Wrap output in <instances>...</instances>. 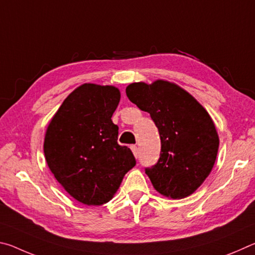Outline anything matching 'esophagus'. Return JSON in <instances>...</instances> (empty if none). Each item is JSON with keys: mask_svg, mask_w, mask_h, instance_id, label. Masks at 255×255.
Masks as SVG:
<instances>
[{"mask_svg": "<svg viewBox=\"0 0 255 255\" xmlns=\"http://www.w3.org/2000/svg\"><path fill=\"white\" fill-rule=\"evenodd\" d=\"M130 148H131V150H132L133 155H135V157H138V148H137V146H136V145H132Z\"/></svg>", "mask_w": 255, "mask_h": 255, "instance_id": "34e87169", "label": "esophagus"}]
</instances>
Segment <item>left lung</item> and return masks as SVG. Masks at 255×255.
Listing matches in <instances>:
<instances>
[{
    "instance_id": "1",
    "label": "left lung",
    "mask_w": 255,
    "mask_h": 255,
    "mask_svg": "<svg viewBox=\"0 0 255 255\" xmlns=\"http://www.w3.org/2000/svg\"><path fill=\"white\" fill-rule=\"evenodd\" d=\"M129 100L148 112L161 137V154L145 173L161 195L182 199L200 187L217 156L219 138L213 119L191 94L171 82L131 83Z\"/></svg>"
}]
</instances>
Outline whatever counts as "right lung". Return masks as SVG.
I'll list each match as a JSON object with an SVG mask.
<instances>
[{"instance_id":"right-lung-1","label":"right lung","mask_w":255,"mask_h":255,"mask_svg":"<svg viewBox=\"0 0 255 255\" xmlns=\"http://www.w3.org/2000/svg\"><path fill=\"white\" fill-rule=\"evenodd\" d=\"M120 92L85 83L68 96L47 128L44 153L56 180L77 201L100 206L112 199L125 174L136 165L127 146L118 144L111 117Z\"/></svg>"}]
</instances>
